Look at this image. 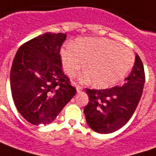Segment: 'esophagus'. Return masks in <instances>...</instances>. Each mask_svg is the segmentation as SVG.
<instances>
[{"label": "esophagus", "mask_w": 156, "mask_h": 156, "mask_svg": "<svg viewBox=\"0 0 156 156\" xmlns=\"http://www.w3.org/2000/svg\"><path fill=\"white\" fill-rule=\"evenodd\" d=\"M76 90H77V92L79 93V92H80L81 90H83V87H80V86H76Z\"/></svg>", "instance_id": "esophagus-1"}]
</instances>
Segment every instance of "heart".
I'll return each mask as SVG.
<instances>
[{
	"mask_svg": "<svg viewBox=\"0 0 156 156\" xmlns=\"http://www.w3.org/2000/svg\"><path fill=\"white\" fill-rule=\"evenodd\" d=\"M60 55L63 69L69 77H75L87 62V71L81 79L92 80V85L98 88H108L118 83L134 63L132 50L114 41L99 37L79 38L74 46L63 48Z\"/></svg>",
	"mask_w": 156,
	"mask_h": 156,
	"instance_id": "1",
	"label": "heart"
}]
</instances>
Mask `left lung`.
Returning <instances> with one entry per match:
<instances>
[{
	"mask_svg": "<svg viewBox=\"0 0 156 156\" xmlns=\"http://www.w3.org/2000/svg\"><path fill=\"white\" fill-rule=\"evenodd\" d=\"M144 81L143 63L136 55L133 69L122 86L104 90L87 88L89 102L84 113L88 126L97 133H110L125 125L139 104Z\"/></svg>",
	"mask_w": 156,
	"mask_h": 156,
	"instance_id": "obj_1",
	"label": "left lung"
}]
</instances>
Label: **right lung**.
Masks as SVG:
<instances>
[{
  "label": "right lung",
  "instance_id": "1",
  "mask_svg": "<svg viewBox=\"0 0 156 156\" xmlns=\"http://www.w3.org/2000/svg\"><path fill=\"white\" fill-rule=\"evenodd\" d=\"M66 34L45 33L23 44L10 74L17 111L34 125L55 120L76 92L62 71L60 48Z\"/></svg>",
  "mask_w": 156,
  "mask_h": 156
}]
</instances>
